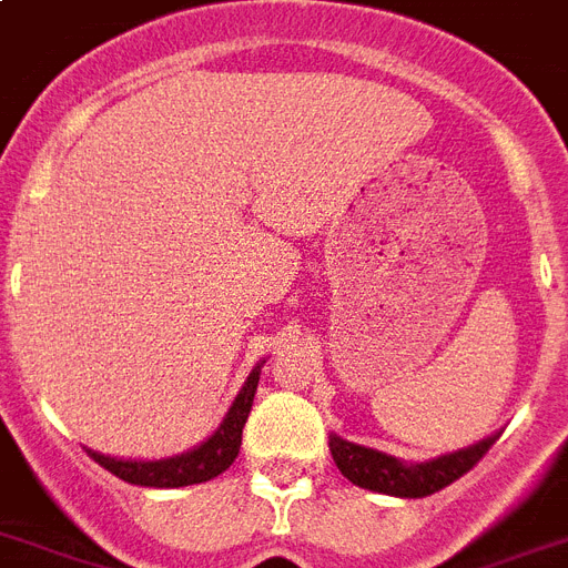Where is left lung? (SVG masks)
I'll return each mask as SVG.
<instances>
[{"label":"left lung","instance_id":"1","mask_svg":"<svg viewBox=\"0 0 568 568\" xmlns=\"http://www.w3.org/2000/svg\"><path fill=\"white\" fill-rule=\"evenodd\" d=\"M499 435H490L485 442L473 444L467 449H458L453 456H442L426 464H403L397 458L377 453V449L351 444L339 435H331V456L342 476H348L354 485L368 487L374 494L403 496V499H420L433 496L435 490H444L464 473L473 470L485 458V453L496 444Z\"/></svg>","mask_w":568,"mask_h":568}]
</instances>
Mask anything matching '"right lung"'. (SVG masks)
<instances>
[{"instance_id": "obj_1", "label": "right lung", "mask_w": 568, "mask_h": 568, "mask_svg": "<svg viewBox=\"0 0 568 568\" xmlns=\"http://www.w3.org/2000/svg\"><path fill=\"white\" fill-rule=\"evenodd\" d=\"M257 377H261V365L250 374V379L243 383L241 395L234 397L232 409L223 418L220 429L211 435L209 442H203L191 453H182L176 458H165V462H121V458L101 456V453H92L87 449L89 456L95 458L104 470H110L112 476L130 481V485L142 487H185V485H200V481H209L214 476L226 470L229 464L237 458V449H241V435L243 424L250 418L252 400H255Z\"/></svg>"}]
</instances>
